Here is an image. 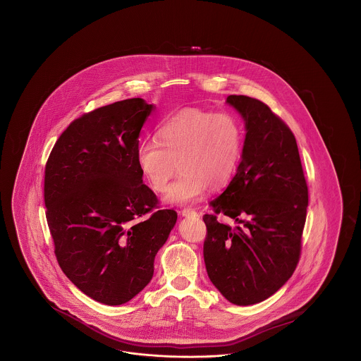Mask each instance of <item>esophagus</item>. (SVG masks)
<instances>
[{"label": "esophagus", "instance_id": "esophagus-1", "mask_svg": "<svg viewBox=\"0 0 361 361\" xmlns=\"http://www.w3.org/2000/svg\"><path fill=\"white\" fill-rule=\"evenodd\" d=\"M181 215L183 216H195V215H197V212L192 208H184V209H181Z\"/></svg>", "mask_w": 361, "mask_h": 361}]
</instances>
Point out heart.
Masks as SVG:
<instances>
[{
  "mask_svg": "<svg viewBox=\"0 0 361 361\" xmlns=\"http://www.w3.org/2000/svg\"><path fill=\"white\" fill-rule=\"evenodd\" d=\"M157 139L143 142L137 149L140 172L154 192L165 193L180 168L183 174L166 200L188 206L208 187L224 188L230 183L242 154L243 130L230 114L187 108L158 127Z\"/></svg>",
  "mask_w": 361,
  "mask_h": 361,
  "instance_id": "b5f03b06",
  "label": "heart"
}]
</instances>
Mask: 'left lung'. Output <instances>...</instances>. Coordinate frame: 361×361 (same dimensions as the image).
Here are the masks:
<instances>
[{
  "instance_id": "1",
  "label": "left lung",
  "mask_w": 361,
  "mask_h": 361,
  "mask_svg": "<svg viewBox=\"0 0 361 361\" xmlns=\"http://www.w3.org/2000/svg\"><path fill=\"white\" fill-rule=\"evenodd\" d=\"M246 137L235 176L209 206L203 221L207 274L224 298L238 306L259 303L291 277L302 252L309 188L295 135L257 99L231 94ZM234 219L235 228L217 221Z\"/></svg>"
}]
</instances>
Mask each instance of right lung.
<instances>
[{
  "label": "right lung",
  "mask_w": 361,
  "mask_h": 361,
  "mask_svg": "<svg viewBox=\"0 0 361 361\" xmlns=\"http://www.w3.org/2000/svg\"><path fill=\"white\" fill-rule=\"evenodd\" d=\"M153 104L128 99L71 121L44 169L46 218L56 261L89 298L119 306L152 280L157 252L177 221L161 209L137 165Z\"/></svg>",
  "instance_id": "1"
}]
</instances>
